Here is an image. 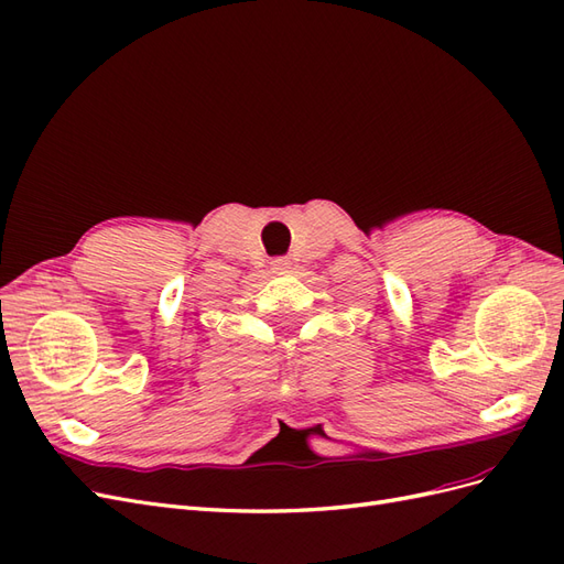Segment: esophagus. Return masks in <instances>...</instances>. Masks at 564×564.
<instances>
[{
	"label": "esophagus",
	"mask_w": 564,
	"mask_h": 564,
	"mask_svg": "<svg viewBox=\"0 0 564 564\" xmlns=\"http://www.w3.org/2000/svg\"><path fill=\"white\" fill-rule=\"evenodd\" d=\"M270 265H272V272H289V268H292V261H289L286 256H280V259H275Z\"/></svg>",
	"instance_id": "1"
}]
</instances>
